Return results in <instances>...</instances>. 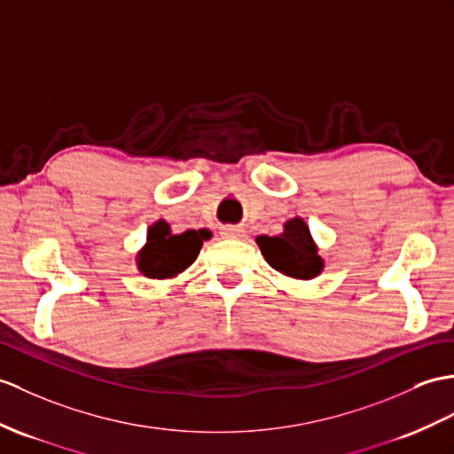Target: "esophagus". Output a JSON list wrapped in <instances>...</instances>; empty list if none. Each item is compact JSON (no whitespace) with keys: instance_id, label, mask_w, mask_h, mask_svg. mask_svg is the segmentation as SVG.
<instances>
[{"instance_id":"1","label":"esophagus","mask_w":454,"mask_h":454,"mask_svg":"<svg viewBox=\"0 0 454 454\" xmlns=\"http://www.w3.org/2000/svg\"><path fill=\"white\" fill-rule=\"evenodd\" d=\"M219 235L223 239H240V237H245V229L239 225H223L219 231Z\"/></svg>"}]
</instances>
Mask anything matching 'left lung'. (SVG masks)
<instances>
[{
    "mask_svg": "<svg viewBox=\"0 0 454 454\" xmlns=\"http://www.w3.org/2000/svg\"><path fill=\"white\" fill-rule=\"evenodd\" d=\"M278 237L260 235L258 247L273 270L293 279H314L324 270V260L302 217L289 219Z\"/></svg>",
    "mask_w": 454,
    "mask_h": 454,
    "instance_id": "8db88e82",
    "label": "left lung"
}]
</instances>
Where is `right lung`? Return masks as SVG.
Masks as SVG:
<instances>
[{"mask_svg": "<svg viewBox=\"0 0 454 454\" xmlns=\"http://www.w3.org/2000/svg\"><path fill=\"white\" fill-rule=\"evenodd\" d=\"M209 237L212 233L207 229H191L173 235L168 221L160 219L148 229L146 245L138 252V270L150 279H171L198 258L204 240Z\"/></svg>", "mask_w": 454, "mask_h": 454, "instance_id": "obj_1", "label": "right lung"}]
</instances>
